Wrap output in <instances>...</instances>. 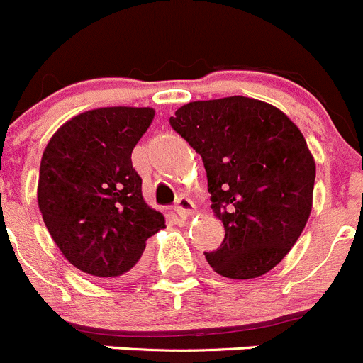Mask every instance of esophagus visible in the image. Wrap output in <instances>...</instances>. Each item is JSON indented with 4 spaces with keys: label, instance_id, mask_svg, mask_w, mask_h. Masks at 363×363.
I'll return each instance as SVG.
<instances>
[{
    "label": "esophagus",
    "instance_id": "34e87169",
    "mask_svg": "<svg viewBox=\"0 0 363 363\" xmlns=\"http://www.w3.org/2000/svg\"><path fill=\"white\" fill-rule=\"evenodd\" d=\"M174 211H177L182 218H189L196 213V206H194V203L189 197H180V199L177 201V204H174Z\"/></svg>",
    "mask_w": 363,
    "mask_h": 363
}]
</instances>
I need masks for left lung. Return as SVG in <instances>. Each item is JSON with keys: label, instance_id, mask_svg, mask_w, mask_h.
<instances>
[{"label": "left lung", "instance_id": "1", "mask_svg": "<svg viewBox=\"0 0 363 363\" xmlns=\"http://www.w3.org/2000/svg\"><path fill=\"white\" fill-rule=\"evenodd\" d=\"M199 153L224 242L204 252L228 279H254L277 267L312 210L315 162L300 128L277 107L249 96L197 100L169 118Z\"/></svg>", "mask_w": 363, "mask_h": 363}]
</instances>
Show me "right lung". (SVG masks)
Segmentation results:
<instances>
[{
    "label": "right lung",
    "mask_w": 363,
    "mask_h": 363,
    "mask_svg": "<svg viewBox=\"0 0 363 363\" xmlns=\"http://www.w3.org/2000/svg\"><path fill=\"white\" fill-rule=\"evenodd\" d=\"M152 107H100L61 125L42 155L38 208L67 261L96 279L141 272L146 240L166 228L143 199L132 150Z\"/></svg>",
    "instance_id": "right-lung-1"
}]
</instances>
